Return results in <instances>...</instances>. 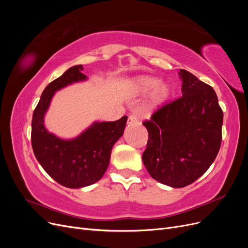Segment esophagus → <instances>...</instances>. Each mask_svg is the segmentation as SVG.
Returning <instances> with one entry per match:
<instances>
[{
  "label": "esophagus",
  "instance_id": "1",
  "mask_svg": "<svg viewBox=\"0 0 248 248\" xmlns=\"http://www.w3.org/2000/svg\"><path fill=\"white\" fill-rule=\"evenodd\" d=\"M138 122H139V119H138L137 115L131 114V115L128 117V123H129V124H137Z\"/></svg>",
  "mask_w": 248,
  "mask_h": 248
}]
</instances>
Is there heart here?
<instances>
[{
    "label": "heart",
    "mask_w": 248,
    "mask_h": 248,
    "mask_svg": "<svg viewBox=\"0 0 248 248\" xmlns=\"http://www.w3.org/2000/svg\"><path fill=\"white\" fill-rule=\"evenodd\" d=\"M133 88L140 93H150L155 90L152 96L151 102H150L149 109H151L157 106H159L169 96V88L164 85L160 86V80L156 78L151 77H140L132 81Z\"/></svg>",
    "instance_id": "b5f03b06"
}]
</instances>
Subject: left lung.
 I'll use <instances>...</instances> for the list:
<instances>
[{
	"mask_svg": "<svg viewBox=\"0 0 248 248\" xmlns=\"http://www.w3.org/2000/svg\"><path fill=\"white\" fill-rule=\"evenodd\" d=\"M182 96L162 104L142 122L149 133L142 162L151 177L175 188L196 181L221 145L223 111L213 88L180 70Z\"/></svg>",
	"mask_w": 248,
	"mask_h": 248,
	"instance_id": "left-lung-1",
	"label": "left lung"
}]
</instances>
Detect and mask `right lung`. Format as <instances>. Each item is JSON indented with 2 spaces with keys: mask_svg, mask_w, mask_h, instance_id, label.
Listing matches in <instances>:
<instances>
[{
  "mask_svg": "<svg viewBox=\"0 0 248 248\" xmlns=\"http://www.w3.org/2000/svg\"><path fill=\"white\" fill-rule=\"evenodd\" d=\"M81 71V65L73 66L48 84L32 119L31 140L37 160L55 181L68 188H80L102 178L108 167L112 146L122 137L127 122V116L112 122H97L71 140H60L46 131L43 117L52 95L74 81L86 79Z\"/></svg>",
  "mask_w": 248,
  "mask_h": 248,
  "instance_id": "1",
  "label": "right lung"
}]
</instances>
